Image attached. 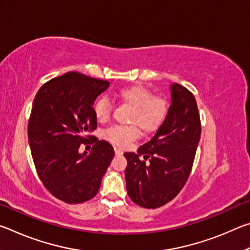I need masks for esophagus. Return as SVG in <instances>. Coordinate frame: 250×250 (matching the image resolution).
Here are the masks:
<instances>
[{"label":"esophagus","mask_w":250,"mask_h":250,"mask_svg":"<svg viewBox=\"0 0 250 250\" xmlns=\"http://www.w3.org/2000/svg\"><path fill=\"white\" fill-rule=\"evenodd\" d=\"M115 153H116V155H118V156H120V155H122V154H124V152H122V150H120V149H118V147H115Z\"/></svg>","instance_id":"obj_1"}]
</instances>
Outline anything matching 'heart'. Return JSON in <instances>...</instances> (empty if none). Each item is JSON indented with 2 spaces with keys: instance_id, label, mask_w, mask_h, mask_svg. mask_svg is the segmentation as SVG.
I'll list each match as a JSON object with an SVG mask.
<instances>
[{
  "instance_id": "heart-1",
  "label": "heart",
  "mask_w": 250,
  "mask_h": 250,
  "mask_svg": "<svg viewBox=\"0 0 250 250\" xmlns=\"http://www.w3.org/2000/svg\"><path fill=\"white\" fill-rule=\"evenodd\" d=\"M120 104L131 108L129 125H115L104 131V138L117 146H125L134 141L139 133L152 134L166 122L170 111V103L163 96L153 95L152 90L141 84L122 87L115 92ZM94 115L101 124L111 117V104L107 98H99L94 104Z\"/></svg>"
}]
</instances>
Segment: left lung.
<instances>
[{
    "label": "left lung",
    "instance_id": "8db88e82",
    "mask_svg": "<svg viewBox=\"0 0 250 250\" xmlns=\"http://www.w3.org/2000/svg\"><path fill=\"white\" fill-rule=\"evenodd\" d=\"M172 104L167 120L137 153L125 152L126 192L135 204L158 208L183 188L192 171L201 119L191 91L179 83L171 86Z\"/></svg>",
    "mask_w": 250,
    "mask_h": 250
}]
</instances>
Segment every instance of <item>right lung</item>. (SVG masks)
<instances>
[{
	"mask_svg": "<svg viewBox=\"0 0 250 250\" xmlns=\"http://www.w3.org/2000/svg\"><path fill=\"white\" fill-rule=\"evenodd\" d=\"M108 87V80L70 71L45 83L34 99L27 128L34 164L47 191L67 204L91 200L115 156L109 142L87 134L97 128L94 101ZM88 143L91 154L80 155Z\"/></svg>",
	"mask_w": 250,
	"mask_h": 250,
	"instance_id": "obj_1",
	"label": "right lung"
}]
</instances>
